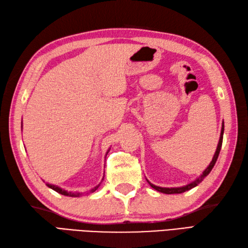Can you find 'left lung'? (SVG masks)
Segmentation results:
<instances>
[{
    "instance_id": "1",
    "label": "left lung",
    "mask_w": 248,
    "mask_h": 248,
    "mask_svg": "<svg viewBox=\"0 0 248 248\" xmlns=\"http://www.w3.org/2000/svg\"><path fill=\"white\" fill-rule=\"evenodd\" d=\"M223 135H224V121H223V124H222V130H220V136H219V140H218V144H217V151H215V154L213 155V159L211 161V163L208 165V167L205 168V170L202 171V175H200L198 178L195 179L194 181L189 182L188 184H186V186H179V187H161V186H155V184L150 183L148 180V183L150 184V186L152 188H155V191L157 192H161L163 194H181L183 192H186V191H189V189L195 187L196 186H198V184L202 182L203 179L207 177L210 171L212 170V168L214 167L215 163H217V160L218 157V155H219V151H220V148H222V144H223Z\"/></svg>"
}]
</instances>
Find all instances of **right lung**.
I'll use <instances>...</instances> for the list:
<instances>
[{"label": "right lung", "instance_id": "1", "mask_svg": "<svg viewBox=\"0 0 248 248\" xmlns=\"http://www.w3.org/2000/svg\"><path fill=\"white\" fill-rule=\"evenodd\" d=\"M109 151V149L108 150V152ZM108 152H107V155H108ZM107 156V155H105ZM104 178V177H103ZM103 180V179H102ZM102 182V181H101ZM46 186L48 187H50V188H52L53 189V191H55V192H57V193H60V194H62V195H65V196H70V197H78V196H81L82 195V193H73V192H68V191H66V189H64V188H62V187H60V186H54V184H50V183H46ZM100 186V183L98 184V186H94L93 188H92L91 189V193H93V192H94L96 191V189L98 188Z\"/></svg>", "mask_w": 248, "mask_h": 248}]
</instances>
